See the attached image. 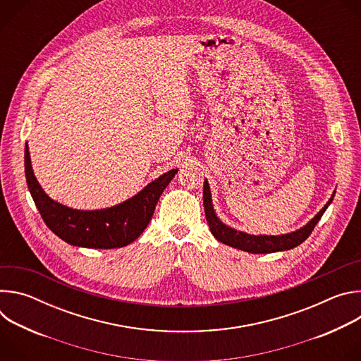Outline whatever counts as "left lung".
I'll return each mask as SVG.
<instances>
[{
  "label": "left lung",
  "mask_w": 361,
  "mask_h": 361,
  "mask_svg": "<svg viewBox=\"0 0 361 361\" xmlns=\"http://www.w3.org/2000/svg\"><path fill=\"white\" fill-rule=\"evenodd\" d=\"M336 191H333L330 200L326 202L324 207L301 228L287 233V234H279V235H267V234H248L245 231L235 230L226 223H223L219 216L216 214V210L213 207L212 200V190L209 185L207 178L204 180L202 187V204H204V213L207 217L209 227L213 233V235L223 244L251 252V254H269V252H277V251H286L291 250L297 245H300L307 237L312 234L316 224L320 221L322 216L327 210L329 205L331 204L334 198Z\"/></svg>",
  "instance_id": "left-lung-1"
}]
</instances>
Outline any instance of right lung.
Here are the masks:
<instances>
[{
    "mask_svg": "<svg viewBox=\"0 0 361 361\" xmlns=\"http://www.w3.org/2000/svg\"><path fill=\"white\" fill-rule=\"evenodd\" d=\"M25 178L31 197L47 227L66 243L85 248H118L135 241L148 226L157 201L178 169L148 183L131 198L99 210H77L51 198L34 176L25 145Z\"/></svg>",
    "mask_w": 361,
    "mask_h": 361,
    "instance_id": "add662e5",
    "label": "right lung"
}]
</instances>
